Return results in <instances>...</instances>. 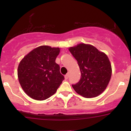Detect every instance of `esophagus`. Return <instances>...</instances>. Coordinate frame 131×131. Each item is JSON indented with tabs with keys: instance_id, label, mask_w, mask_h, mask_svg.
<instances>
[{
	"instance_id": "34e87169",
	"label": "esophagus",
	"mask_w": 131,
	"mask_h": 131,
	"mask_svg": "<svg viewBox=\"0 0 131 131\" xmlns=\"http://www.w3.org/2000/svg\"><path fill=\"white\" fill-rule=\"evenodd\" d=\"M69 76H70V73H68L67 74L65 75V76H64V78H65L66 79H68Z\"/></svg>"
}]
</instances>
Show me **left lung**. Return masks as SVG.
<instances>
[{
  "label": "left lung",
  "mask_w": 131,
  "mask_h": 131,
  "mask_svg": "<svg viewBox=\"0 0 131 131\" xmlns=\"http://www.w3.org/2000/svg\"><path fill=\"white\" fill-rule=\"evenodd\" d=\"M78 61L81 78L72 87L78 94L93 98L106 88L112 76V66L107 55L94 46L79 43L69 49Z\"/></svg>",
  "instance_id": "8db88e82"
}]
</instances>
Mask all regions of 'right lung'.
Segmentation results:
<instances>
[{"instance_id": "1", "label": "right lung", "mask_w": 131, "mask_h": 131, "mask_svg": "<svg viewBox=\"0 0 131 131\" xmlns=\"http://www.w3.org/2000/svg\"><path fill=\"white\" fill-rule=\"evenodd\" d=\"M60 53L58 47L42 46L24 57L18 68L21 86L31 98L44 100L57 92L64 78L55 63Z\"/></svg>"}]
</instances>
